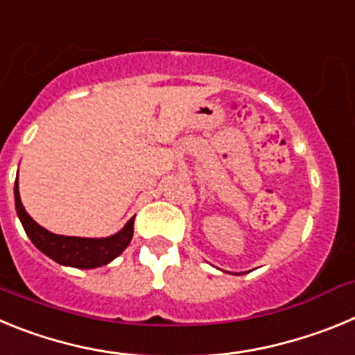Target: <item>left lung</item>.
I'll return each mask as SVG.
<instances>
[{"label":"left lung","mask_w":355,"mask_h":355,"mask_svg":"<svg viewBox=\"0 0 355 355\" xmlns=\"http://www.w3.org/2000/svg\"><path fill=\"white\" fill-rule=\"evenodd\" d=\"M229 274H231V272H229ZM236 275H240V274H236Z\"/></svg>","instance_id":"1"}]
</instances>
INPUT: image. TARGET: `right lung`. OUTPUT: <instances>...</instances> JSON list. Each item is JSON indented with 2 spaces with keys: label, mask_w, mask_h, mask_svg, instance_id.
<instances>
[{
  "label": "right lung",
  "mask_w": 355,
  "mask_h": 355,
  "mask_svg": "<svg viewBox=\"0 0 355 355\" xmlns=\"http://www.w3.org/2000/svg\"><path fill=\"white\" fill-rule=\"evenodd\" d=\"M15 211L19 220L23 224L28 238L42 254H46L53 261L60 263L64 266H74V268H97V266L108 265L117 256L124 252L133 238V218L119 231L106 238H81V236H64L55 234L42 225L37 224L26 213L21 196H19V180H15L14 187Z\"/></svg>",
  "instance_id": "add662e5"
}]
</instances>
